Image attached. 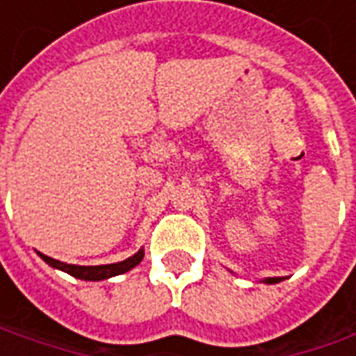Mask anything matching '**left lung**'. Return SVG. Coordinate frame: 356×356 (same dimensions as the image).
Returning a JSON list of instances; mask_svg holds the SVG:
<instances>
[{
	"instance_id": "obj_1",
	"label": "left lung",
	"mask_w": 356,
	"mask_h": 356,
	"mask_svg": "<svg viewBox=\"0 0 356 356\" xmlns=\"http://www.w3.org/2000/svg\"><path fill=\"white\" fill-rule=\"evenodd\" d=\"M277 281H281V277H269V280H266V283H277Z\"/></svg>"
}]
</instances>
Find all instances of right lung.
<instances>
[{
	"instance_id": "right-lung-1",
	"label": "right lung",
	"mask_w": 356,
	"mask_h": 356,
	"mask_svg": "<svg viewBox=\"0 0 356 356\" xmlns=\"http://www.w3.org/2000/svg\"><path fill=\"white\" fill-rule=\"evenodd\" d=\"M41 257H43L51 267L63 269V271H67L69 275H73L76 280L101 281L108 280V277H115V275H120V273L129 271V269H132L134 266H138V264L143 261L144 252L140 250V252L134 253L129 259L118 261V264H108V266H69V264L57 261V259H53V257H47V255H43V253H41Z\"/></svg>"
}]
</instances>
